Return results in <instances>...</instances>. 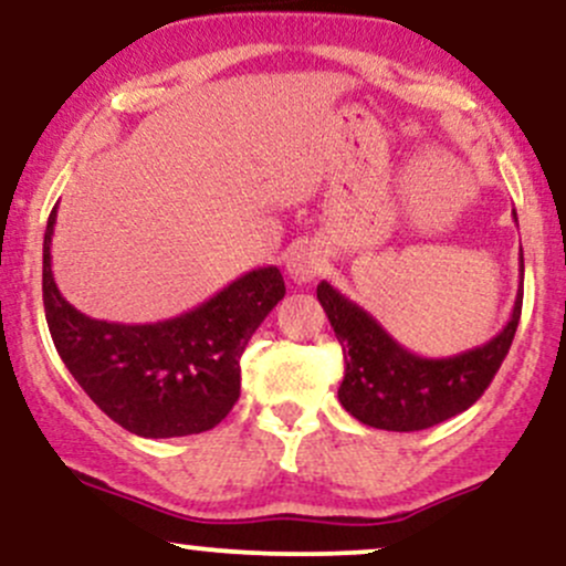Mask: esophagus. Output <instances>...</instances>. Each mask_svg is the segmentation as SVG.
Returning <instances> with one entry per match:
<instances>
[{
  "label": "esophagus",
  "instance_id": "1",
  "mask_svg": "<svg viewBox=\"0 0 566 566\" xmlns=\"http://www.w3.org/2000/svg\"><path fill=\"white\" fill-rule=\"evenodd\" d=\"M322 265H325V258H322L319 252L312 250V247H301V250L290 254L287 273L293 282L303 284V282H312L316 273L322 271Z\"/></svg>",
  "mask_w": 566,
  "mask_h": 566
}]
</instances>
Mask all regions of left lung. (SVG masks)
Returning a JSON list of instances; mask_svg holds the SVG:
<instances>
[{"mask_svg": "<svg viewBox=\"0 0 566 566\" xmlns=\"http://www.w3.org/2000/svg\"><path fill=\"white\" fill-rule=\"evenodd\" d=\"M515 220V212H513ZM524 282V258H521ZM316 297L344 349L346 374L338 400L354 419L376 430L416 432L468 411L486 392L513 344L524 290L515 293L513 314L500 335L454 357H419L378 325L363 306L333 284H316Z\"/></svg>", "mask_w": 566, "mask_h": 566, "instance_id": "left-lung-1", "label": "left lung"}]
</instances>
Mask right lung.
<instances>
[{
	"label": "right lung",
	"instance_id": "right-lung-1",
	"mask_svg": "<svg viewBox=\"0 0 566 566\" xmlns=\"http://www.w3.org/2000/svg\"><path fill=\"white\" fill-rule=\"evenodd\" d=\"M55 207L42 244V303L59 357L85 395L139 438H185L220 424L241 392V354L284 297L276 265L254 269L192 312L153 325L91 319L51 269Z\"/></svg>",
	"mask_w": 566,
	"mask_h": 566
}]
</instances>
